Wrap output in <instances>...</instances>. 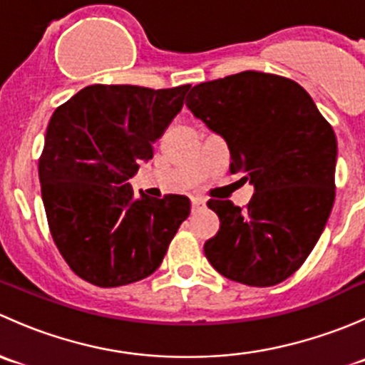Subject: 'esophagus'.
<instances>
[{
	"instance_id": "1",
	"label": "esophagus",
	"mask_w": 365,
	"mask_h": 365,
	"mask_svg": "<svg viewBox=\"0 0 365 365\" xmlns=\"http://www.w3.org/2000/svg\"><path fill=\"white\" fill-rule=\"evenodd\" d=\"M190 205H192V213L200 212V210H203L206 203L203 197H192V201H190Z\"/></svg>"
}]
</instances>
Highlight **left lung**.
<instances>
[{"mask_svg": "<svg viewBox=\"0 0 365 365\" xmlns=\"http://www.w3.org/2000/svg\"><path fill=\"white\" fill-rule=\"evenodd\" d=\"M185 104L226 139L231 173L254 185L245 208L208 201L220 227L205 244L206 259L242 284L286 281L307 259L332 212V127L300 84L254 70L196 84Z\"/></svg>", "mask_w": 365, "mask_h": 365, "instance_id": "1", "label": "left lung"}]
</instances>
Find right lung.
<instances>
[{
  "label": "right lung",
  "mask_w": 365,
  "mask_h": 365,
  "mask_svg": "<svg viewBox=\"0 0 365 365\" xmlns=\"http://www.w3.org/2000/svg\"><path fill=\"white\" fill-rule=\"evenodd\" d=\"M189 88L91 84L51 116L38 160L43 208L58 251L84 281L116 288L152 275L189 217V197H135L128 183Z\"/></svg>",
  "instance_id": "right-lung-1"
}]
</instances>
